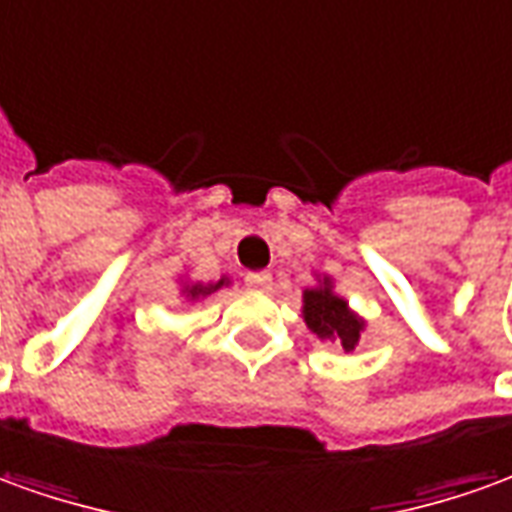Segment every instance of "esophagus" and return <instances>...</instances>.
I'll list each match as a JSON object with an SVG mask.
<instances>
[{
	"mask_svg": "<svg viewBox=\"0 0 512 512\" xmlns=\"http://www.w3.org/2000/svg\"><path fill=\"white\" fill-rule=\"evenodd\" d=\"M246 285L257 288V291H268L271 288V274L268 271H252V274H246Z\"/></svg>",
	"mask_w": 512,
	"mask_h": 512,
	"instance_id": "esophagus-1",
	"label": "esophagus"
}]
</instances>
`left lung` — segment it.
I'll return each instance as SVG.
<instances>
[{"mask_svg":"<svg viewBox=\"0 0 512 512\" xmlns=\"http://www.w3.org/2000/svg\"><path fill=\"white\" fill-rule=\"evenodd\" d=\"M302 318L316 338L338 343L343 352H355L360 332L366 330V321L352 313L349 302L332 291L330 277H321L316 288L302 293Z\"/></svg>","mask_w":512,"mask_h":512,"instance_id":"left-lung-1","label":"left lung"}]
</instances>
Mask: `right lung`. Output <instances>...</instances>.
<instances>
[{
    "instance_id": "obj_1",
    "label": "right lung",
    "mask_w": 512,
    "mask_h": 512,
    "mask_svg": "<svg viewBox=\"0 0 512 512\" xmlns=\"http://www.w3.org/2000/svg\"><path fill=\"white\" fill-rule=\"evenodd\" d=\"M227 282H230L227 277H221L219 282H210V285H199V282H194V285H185V288H182V293H185V296L194 302V299H205V296H210V293H216L219 288H224Z\"/></svg>"
}]
</instances>
